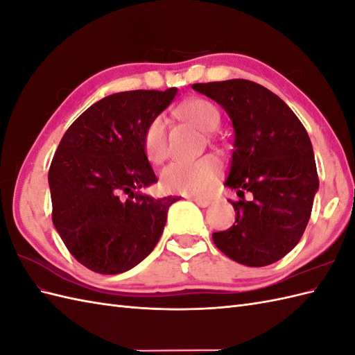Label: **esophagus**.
Listing matches in <instances>:
<instances>
[{"mask_svg":"<svg viewBox=\"0 0 355 355\" xmlns=\"http://www.w3.org/2000/svg\"><path fill=\"white\" fill-rule=\"evenodd\" d=\"M192 201H195L200 207H209V205L211 204L210 200H204V198H192Z\"/></svg>","mask_w":355,"mask_h":355,"instance_id":"34e87169","label":"esophagus"}]
</instances>
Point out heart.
<instances>
[{
    "instance_id": "1",
    "label": "heart",
    "mask_w": 355,
    "mask_h": 355,
    "mask_svg": "<svg viewBox=\"0 0 355 355\" xmlns=\"http://www.w3.org/2000/svg\"><path fill=\"white\" fill-rule=\"evenodd\" d=\"M178 116L192 123L204 133H211L219 127L220 113L218 107L202 98H192L178 107ZM142 146L146 159L160 163L168 157L166 122L162 116L154 118L144 131ZM220 175L218 160L205 157L195 163L175 162L164 168L160 177V187L166 193L200 196L207 193L216 184Z\"/></svg>"
}]
</instances>
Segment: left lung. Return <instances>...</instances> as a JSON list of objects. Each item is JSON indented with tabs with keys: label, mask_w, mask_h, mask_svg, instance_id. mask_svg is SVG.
<instances>
[{
	"label": "left lung",
	"mask_w": 355,
	"mask_h": 355,
	"mask_svg": "<svg viewBox=\"0 0 355 355\" xmlns=\"http://www.w3.org/2000/svg\"><path fill=\"white\" fill-rule=\"evenodd\" d=\"M192 87L224 107L234 127V151L225 186L236 222L213 233L227 257L260 268L283 259L304 234L319 189L306 128L282 98L254 81L234 78ZM252 200H244V192Z\"/></svg>",
	"instance_id": "left-lung-1"
}]
</instances>
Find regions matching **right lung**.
<instances>
[{"mask_svg":"<svg viewBox=\"0 0 355 355\" xmlns=\"http://www.w3.org/2000/svg\"><path fill=\"white\" fill-rule=\"evenodd\" d=\"M177 95L128 90L103 98L66 130L48 172L53 224L81 265L114 275L157 245L177 198L137 192L157 181L144 153V131Z\"/></svg>","mask_w":355,"mask_h":355,"instance_id":"add662e5","label":"right lung"}]
</instances>
